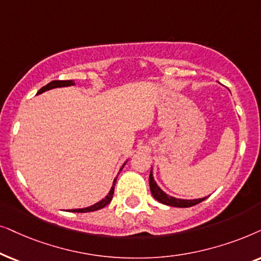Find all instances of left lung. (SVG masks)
<instances>
[{"instance_id":"obj_1","label":"left lung","mask_w":261,"mask_h":261,"mask_svg":"<svg viewBox=\"0 0 261 261\" xmlns=\"http://www.w3.org/2000/svg\"><path fill=\"white\" fill-rule=\"evenodd\" d=\"M149 185H150V191H151L152 197H154L158 201H160V203L166 204V205H169V206L190 207V206L197 205V204H199L200 201L205 200V198L187 200V199H178V198L168 196V194H166L158 185H156L154 176H152V172H150V175H149Z\"/></svg>"}]
</instances>
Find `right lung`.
<instances>
[{
  "mask_svg": "<svg viewBox=\"0 0 261 261\" xmlns=\"http://www.w3.org/2000/svg\"><path fill=\"white\" fill-rule=\"evenodd\" d=\"M72 85H74V82H72L71 80H65V81H60V80H57V81H52L50 83H47L46 86H44L43 88H40L39 90H38L37 94H41V93L45 92V90H48V89H52V88H57V87H67V86H72ZM124 166H125V163L123 165V167ZM123 167H121V169H123ZM116 181H117V178L114 179L113 186H112V189H111L110 193L107 194V196L103 198L102 200H100L99 203H96L92 206L85 207V209H74V210H69V211H70V213H90V211L100 210V209H102V207H105L106 205H109V204L111 203V200H112V198H113L114 185H116Z\"/></svg>",
  "mask_w": 261,
  "mask_h": 261,
  "instance_id": "right-lung-1",
  "label": "right lung"
}]
</instances>
